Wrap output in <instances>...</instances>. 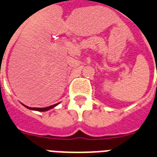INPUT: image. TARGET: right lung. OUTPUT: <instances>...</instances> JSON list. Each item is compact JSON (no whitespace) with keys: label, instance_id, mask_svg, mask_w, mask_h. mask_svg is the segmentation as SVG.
I'll return each instance as SVG.
<instances>
[{"label":"right lung","instance_id":"obj_1","mask_svg":"<svg viewBox=\"0 0 157 157\" xmlns=\"http://www.w3.org/2000/svg\"><path fill=\"white\" fill-rule=\"evenodd\" d=\"M57 105H58V104L51 105V106H48V107H46V108H31V107H28V106H26V105H25V106L26 108L29 109H32V110H37V111H41V112H44V111L49 110V109H52V108H54L55 106H57Z\"/></svg>","mask_w":157,"mask_h":157}]
</instances>
